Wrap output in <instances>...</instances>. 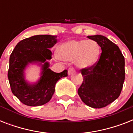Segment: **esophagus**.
I'll use <instances>...</instances> for the list:
<instances>
[{
    "instance_id": "34e87169",
    "label": "esophagus",
    "mask_w": 133,
    "mask_h": 133,
    "mask_svg": "<svg viewBox=\"0 0 133 133\" xmlns=\"http://www.w3.org/2000/svg\"><path fill=\"white\" fill-rule=\"evenodd\" d=\"M74 72H75V69L74 68H69L68 75H72V74H73Z\"/></svg>"
}]
</instances>
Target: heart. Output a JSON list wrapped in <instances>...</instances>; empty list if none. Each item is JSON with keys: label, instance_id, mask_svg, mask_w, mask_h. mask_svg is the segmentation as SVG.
Listing matches in <instances>:
<instances>
[{"label": "heart", "instance_id": "obj_1", "mask_svg": "<svg viewBox=\"0 0 133 133\" xmlns=\"http://www.w3.org/2000/svg\"><path fill=\"white\" fill-rule=\"evenodd\" d=\"M99 44L93 40H71L63 43L58 48L61 59L75 61L77 66L89 68L94 65L99 56Z\"/></svg>", "mask_w": 133, "mask_h": 133}]
</instances>
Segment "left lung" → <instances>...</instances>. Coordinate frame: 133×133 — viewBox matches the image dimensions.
<instances>
[{
  "label": "left lung",
  "instance_id": "left-lung-1",
  "mask_svg": "<svg viewBox=\"0 0 133 133\" xmlns=\"http://www.w3.org/2000/svg\"><path fill=\"white\" fill-rule=\"evenodd\" d=\"M101 47L95 64L81 70L83 81L78 94L83 103L94 108L109 105L119 97L125 79V59L117 45L101 35L88 36Z\"/></svg>",
  "mask_w": 133,
  "mask_h": 133
}]
</instances>
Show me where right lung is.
<instances>
[{
	"label": "right lung",
	"mask_w": 133,
	"mask_h": 133,
	"mask_svg": "<svg viewBox=\"0 0 133 133\" xmlns=\"http://www.w3.org/2000/svg\"><path fill=\"white\" fill-rule=\"evenodd\" d=\"M57 43L56 36L36 35L21 41L9 57L8 79L14 95L25 105L38 106L48 103L55 91L56 82L68 76V70L54 72L46 60L52 58L50 50ZM43 62L40 80L34 85L24 81V70L29 63Z\"/></svg>",
	"instance_id": "add662e5"
}]
</instances>
